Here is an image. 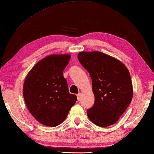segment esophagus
Returning a JSON list of instances; mask_svg holds the SVG:
<instances>
[{"label":"esophagus","instance_id":"obj_1","mask_svg":"<svg viewBox=\"0 0 154 154\" xmlns=\"http://www.w3.org/2000/svg\"><path fill=\"white\" fill-rule=\"evenodd\" d=\"M77 100H81V98H82V95H81V94L79 93V94H78L77 95Z\"/></svg>","mask_w":154,"mask_h":154}]
</instances>
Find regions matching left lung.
<instances>
[{"label": "left lung", "instance_id": "1", "mask_svg": "<svg viewBox=\"0 0 154 154\" xmlns=\"http://www.w3.org/2000/svg\"><path fill=\"white\" fill-rule=\"evenodd\" d=\"M77 58L92 81L94 104L87 111L88 118L100 127L114 124L133 96L128 70L118 60L100 51H82Z\"/></svg>", "mask_w": 154, "mask_h": 154}]
</instances>
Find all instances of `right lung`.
Instances as JSON below:
<instances>
[{
	"instance_id": "1",
	"label": "right lung",
	"mask_w": 154,
	"mask_h": 154,
	"mask_svg": "<svg viewBox=\"0 0 154 154\" xmlns=\"http://www.w3.org/2000/svg\"><path fill=\"white\" fill-rule=\"evenodd\" d=\"M71 56L51 55L35 64L24 81L23 95L27 108L36 120L55 127L66 118L77 96L69 93L64 69Z\"/></svg>"
}]
</instances>
